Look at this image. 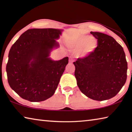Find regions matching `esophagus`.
Masks as SVG:
<instances>
[{"mask_svg": "<svg viewBox=\"0 0 132 132\" xmlns=\"http://www.w3.org/2000/svg\"><path fill=\"white\" fill-rule=\"evenodd\" d=\"M73 62V59L71 57H69V62L70 63H72V62Z\"/></svg>", "mask_w": 132, "mask_h": 132, "instance_id": "esophagus-1", "label": "esophagus"}]
</instances>
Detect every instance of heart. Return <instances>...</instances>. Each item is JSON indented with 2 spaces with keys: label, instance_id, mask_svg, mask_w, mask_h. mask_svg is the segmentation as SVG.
Listing matches in <instances>:
<instances>
[{
  "label": "heart",
  "instance_id": "heart-1",
  "mask_svg": "<svg viewBox=\"0 0 132 132\" xmlns=\"http://www.w3.org/2000/svg\"><path fill=\"white\" fill-rule=\"evenodd\" d=\"M71 45L80 56L84 57L94 52L97 46V41L93 37L83 35L75 39Z\"/></svg>",
  "mask_w": 132,
  "mask_h": 132
}]
</instances>
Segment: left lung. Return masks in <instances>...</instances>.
<instances>
[{"instance_id":"left-lung-1","label":"left lung","mask_w":132,"mask_h":132,"mask_svg":"<svg viewBox=\"0 0 132 132\" xmlns=\"http://www.w3.org/2000/svg\"><path fill=\"white\" fill-rule=\"evenodd\" d=\"M97 46L90 55L73 62L80 90L96 101L109 100L117 94L127 79L128 63L122 46L109 35L90 32Z\"/></svg>"}]
</instances>
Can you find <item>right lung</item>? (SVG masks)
<instances>
[{
  "mask_svg": "<svg viewBox=\"0 0 132 132\" xmlns=\"http://www.w3.org/2000/svg\"><path fill=\"white\" fill-rule=\"evenodd\" d=\"M62 30L29 29L11 47L6 65L10 87L20 97L31 102L45 101L55 93L69 57L54 61L51 51L59 46L56 39Z\"/></svg>",
  "mask_w": 132,
  "mask_h": 132,
  "instance_id": "add662e5",
  "label": "right lung"
}]
</instances>
